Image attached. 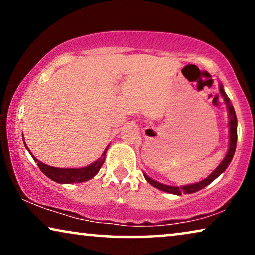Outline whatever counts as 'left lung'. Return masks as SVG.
<instances>
[{
	"instance_id": "left-lung-1",
	"label": "left lung",
	"mask_w": 255,
	"mask_h": 255,
	"mask_svg": "<svg viewBox=\"0 0 255 255\" xmlns=\"http://www.w3.org/2000/svg\"><path fill=\"white\" fill-rule=\"evenodd\" d=\"M218 88H219V93H221L222 97L224 99V102L226 104V108H228V114H229L228 115L229 116V149H228V153H226L225 158L223 159V161L217 166V168H216L208 177H205L204 180L200 181V182L186 184V186H181V187L168 186V184L160 183V182H158V181L151 179V177H149L148 175H146V174L144 173L145 179L147 180V182L149 184H152L153 187L158 188V189L162 190V191H166V193L174 194V195H181L183 193L184 194H193V193H196V191H198V190L203 189V188L207 187L208 184H210L212 181L217 179L221 174L224 173L225 169L229 167L230 162L232 161L233 155H235L236 146H237V116H236L235 108H233L232 103L230 102V99L228 97V95H226L224 87H223L222 83H219Z\"/></svg>"
}]
</instances>
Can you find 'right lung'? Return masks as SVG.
Returning a JSON list of instances; mask_svg holds the SVG:
<instances>
[{
  "label": "right lung",
  "instance_id": "1",
  "mask_svg": "<svg viewBox=\"0 0 255 255\" xmlns=\"http://www.w3.org/2000/svg\"><path fill=\"white\" fill-rule=\"evenodd\" d=\"M24 146H25V148L29 151L34 161L37 162V165L39 167L41 172H43L48 179H51L52 181H54V182L61 183V184L85 182V181L93 179V177L99 173L100 168L104 163V160H106V153L108 151V148H109V146H107V148L104 149L102 156H101L100 159H97L95 162L90 163V165L86 167H81V168H58V167H52V166L46 165V163L40 162L39 160H38L36 156H33L32 153L30 152V149L27 148L25 141H24Z\"/></svg>",
  "mask_w": 255,
  "mask_h": 255
}]
</instances>
